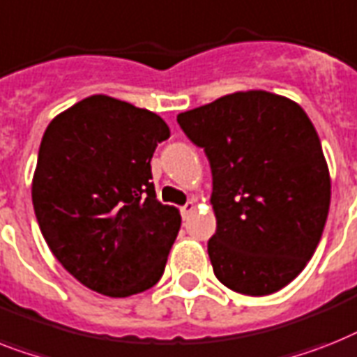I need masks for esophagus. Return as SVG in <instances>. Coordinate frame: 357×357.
<instances>
[{
    "instance_id": "obj_1",
    "label": "esophagus",
    "mask_w": 357,
    "mask_h": 357,
    "mask_svg": "<svg viewBox=\"0 0 357 357\" xmlns=\"http://www.w3.org/2000/svg\"><path fill=\"white\" fill-rule=\"evenodd\" d=\"M194 208H196V204H194L192 199H190V202H187V204L181 207V216H183V218H187L188 214L194 213Z\"/></svg>"
}]
</instances>
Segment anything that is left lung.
<instances>
[{
  "mask_svg": "<svg viewBox=\"0 0 357 357\" xmlns=\"http://www.w3.org/2000/svg\"><path fill=\"white\" fill-rule=\"evenodd\" d=\"M178 124L211 163L216 279L251 297L282 289L312 259L330 207L328 167L308 115L257 89L179 113Z\"/></svg>",
  "mask_w": 357,
  "mask_h": 357,
  "instance_id": "left-lung-1",
  "label": "left lung"
}]
</instances>
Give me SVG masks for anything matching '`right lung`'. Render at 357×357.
I'll return each instance as SVG.
<instances>
[{
    "label": "right lung",
    "mask_w": 357,
    "mask_h": 357,
    "mask_svg": "<svg viewBox=\"0 0 357 357\" xmlns=\"http://www.w3.org/2000/svg\"><path fill=\"white\" fill-rule=\"evenodd\" d=\"M170 137L163 119L93 95L51 121L38 150L33 205L56 260L108 297L158 284L178 236V208L159 204L152 155Z\"/></svg>",
    "instance_id": "right-lung-1"
}]
</instances>
